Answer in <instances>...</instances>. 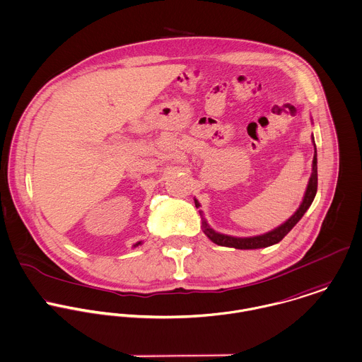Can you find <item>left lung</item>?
<instances>
[{
    "label": "left lung",
    "mask_w": 362,
    "mask_h": 362,
    "mask_svg": "<svg viewBox=\"0 0 362 362\" xmlns=\"http://www.w3.org/2000/svg\"><path fill=\"white\" fill-rule=\"evenodd\" d=\"M312 141L315 145V140L312 136ZM317 192V158H316V145H315V155H313V163H312V175L303 196V200L299 206V209L295 211V214L292 217L287 219L284 223H281L280 226H277L276 229L259 235V236H250V238H235V236H229V235H223V233H218L216 232L206 221V218L203 217V211L200 210V216H202V226H203V232L219 246H226V247H235V249H260V247H267L272 245L279 243L289 230L296 225V222L303 217V214L306 213V210L310 207L315 196ZM196 207H200V203L197 200H194Z\"/></svg>",
    "instance_id": "1"
}]
</instances>
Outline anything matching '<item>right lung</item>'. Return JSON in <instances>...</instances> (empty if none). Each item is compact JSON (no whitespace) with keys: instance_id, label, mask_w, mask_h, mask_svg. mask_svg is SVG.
Listing matches in <instances>:
<instances>
[{"instance_id":"right-lung-1","label":"right lung","mask_w":362,"mask_h":362,"mask_svg":"<svg viewBox=\"0 0 362 362\" xmlns=\"http://www.w3.org/2000/svg\"><path fill=\"white\" fill-rule=\"evenodd\" d=\"M139 245H141V242H137V243H136V245H134V247H137V246H139Z\"/></svg>"}]
</instances>
